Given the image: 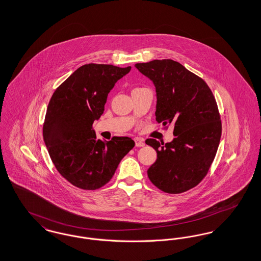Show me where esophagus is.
Instances as JSON below:
<instances>
[{
    "instance_id": "1",
    "label": "esophagus",
    "mask_w": 261,
    "mask_h": 261,
    "mask_svg": "<svg viewBox=\"0 0 261 261\" xmlns=\"http://www.w3.org/2000/svg\"><path fill=\"white\" fill-rule=\"evenodd\" d=\"M135 145H136V147H144L145 146V142H144L143 139L136 138L135 139Z\"/></svg>"
}]
</instances>
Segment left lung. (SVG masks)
I'll return each mask as SVG.
<instances>
[{
  "instance_id": "left-lung-1",
  "label": "left lung",
  "mask_w": 261,
  "mask_h": 261,
  "mask_svg": "<svg viewBox=\"0 0 261 261\" xmlns=\"http://www.w3.org/2000/svg\"><path fill=\"white\" fill-rule=\"evenodd\" d=\"M156 90L155 119L174 126L172 142L147 139L158 152L148 170L150 182L168 194H181L206 176L219 146L222 124L211 88L198 75L172 60L136 63Z\"/></svg>"
}]
</instances>
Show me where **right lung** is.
Returning <instances> with one entry per match:
<instances>
[{
  "label": "right lung",
  "mask_w": 261,
  "mask_h": 261,
  "mask_svg": "<svg viewBox=\"0 0 261 261\" xmlns=\"http://www.w3.org/2000/svg\"><path fill=\"white\" fill-rule=\"evenodd\" d=\"M131 69L112 64L89 63L77 68L54 92L43 137L57 170L73 186L97 190L109 183L135 142L112 137L103 143L93 130L105 111L109 93Z\"/></svg>",
  "instance_id": "1"
}]
</instances>
